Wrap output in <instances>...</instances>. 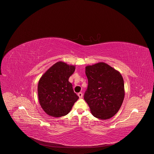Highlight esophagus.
I'll return each mask as SVG.
<instances>
[{
    "label": "esophagus",
    "mask_w": 154,
    "mask_h": 154,
    "mask_svg": "<svg viewBox=\"0 0 154 154\" xmlns=\"http://www.w3.org/2000/svg\"><path fill=\"white\" fill-rule=\"evenodd\" d=\"M78 96L79 97L80 99L82 98V97H83V94H82V93H78Z\"/></svg>",
    "instance_id": "obj_1"
}]
</instances>
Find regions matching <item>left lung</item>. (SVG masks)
<instances>
[{
	"mask_svg": "<svg viewBox=\"0 0 154 154\" xmlns=\"http://www.w3.org/2000/svg\"><path fill=\"white\" fill-rule=\"evenodd\" d=\"M88 78L84 99L92 115L100 119H108L119 111L124 98V83L121 74L105 63L85 68Z\"/></svg>",
	"mask_w": 154,
	"mask_h": 154,
	"instance_id": "1",
	"label": "left lung"
}]
</instances>
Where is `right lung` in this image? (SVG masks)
<instances>
[{
    "label": "right lung",
    "instance_id": "obj_1",
    "mask_svg": "<svg viewBox=\"0 0 154 154\" xmlns=\"http://www.w3.org/2000/svg\"><path fill=\"white\" fill-rule=\"evenodd\" d=\"M75 66L59 61L51 66L39 79L38 94L41 106L53 117L66 115L79 96L74 93L68 80Z\"/></svg>",
    "mask_w": 154,
    "mask_h": 154
}]
</instances>
